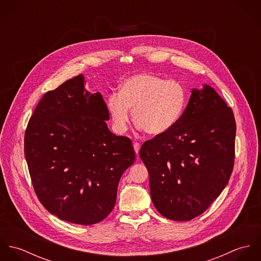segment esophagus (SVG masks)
<instances>
[{
	"label": "esophagus",
	"instance_id": "obj_1",
	"mask_svg": "<svg viewBox=\"0 0 261 261\" xmlns=\"http://www.w3.org/2000/svg\"><path fill=\"white\" fill-rule=\"evenodd\" d=\"M140 149H141V145H140L139 143H135V144H134V149H135V151H136V153H137V154L139 153Z\"/></svg>",
	"mask_w": 261,
	"mask_h": 261
}]
</instances>
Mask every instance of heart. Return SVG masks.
Returning <instances> with one entry per match:
<instances>
[{"instance_id":"obj_1","label":"heart","mask_w":261,"mask_h":261,"mask_svg":"<svg viewBox=\"0 0 261 261\" xmlns=\"http://www.w3.org/2000/svg\"><path fill=\"white\" fill-rule=\"evenodd\" d=\"M186 86L154 73H139L125 79L120 91L109 96L108 109L117 133L127 129L133 116L140 128L160 136L172 129L181 119L188 103Z\"/></svg>"}]
</instances>
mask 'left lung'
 Returning <instances> with one entry per match:
<instances>
[{"instance_id":"left-lung-1","label":"left lung","mask_w":261,"mask_h":261,"mask_svg":"<svg viewBox=\"0 0 261 261\" xmlns=\"http://www.w3.org/2000/svg\"><path fill=\"white\" fill-rule=\"evenodd\" d=\"M236 123L231 108L209 85L192 89L180 121L145 142L151 201L174 221L201 215L221 194L233 171Z\"/></svg>"}]
</instances>
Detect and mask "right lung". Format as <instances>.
Returning <instances> with one entry per match:
<instances>
[{
  "instance_id": "1",
  "label": "right lung",
  "mask_w": 261,
  "mask_h": 261,
  "mask_svg": "<svg viewBox=\"0 0 261 261\" xmlns=\"http://www.w3.org/2000/svg\"><path fill=\"white\" fill-rule=\"evenodd\" d=\"M99 92L79 74L44 94L24 140L25 158L39 201L59 219L92 225L115 204L119 179L136 153L132 141L109 129Z\"/></svg>"
}]
</instances>
